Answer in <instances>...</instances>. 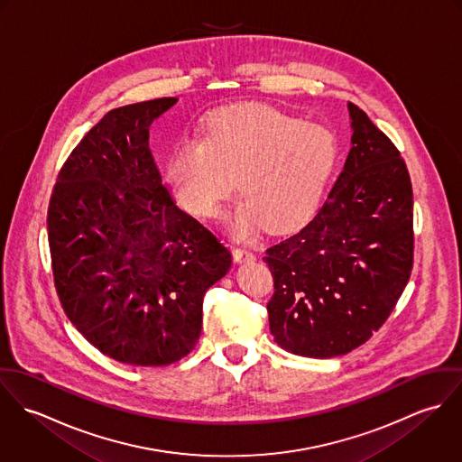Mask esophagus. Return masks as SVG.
Returning a JSON list of instances; mask_svg holds the SVG:
<instances>
[{
	"mask_svg": "<svg viewBox=\"0 0 462 462\" xmlns=\"http://www.w3.org/2000/svg\"><path fill=\"white\" fill-rule=\"evenodd\" d=\"M233 258L236 263H249V262L256 260L254 253H251L247 249H233Z\"/></svg>",
	"mask_w": 462,
	"mask_h": 462,
	"instance_id": "esophagus-1",
	"label": "esophagus"
}]
</instances>
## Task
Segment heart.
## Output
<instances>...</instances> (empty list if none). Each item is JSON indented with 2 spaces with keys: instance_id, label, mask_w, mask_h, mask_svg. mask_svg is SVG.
<instances>
[{
  "instance_id": "obj_1",
  "label": "heart",
  "mask_w": 462,
  "mask_h": 462,
  "mask_svg": "<svg viewBox=\"0 0 462 462\" xmlns=\"http://www.w3.org/2000/svg\"><path fill=\"white\" fill-rule=\"evenodd\" d=\"M339 160L337 136L277 108L244 103L217 110L202 140H187L167 160L178 200L199 217H215L235 180L244 199L231 217L238 236L266 226L291 231L319 208Z\"/></svg>"
}]
</instances>
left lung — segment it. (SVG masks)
Returning <instances> with one entry per match:
<instances>
[{
    "instance_id": "8db88e82",
    "label": "left lung",
    "mask_w": 462,
    "mask_h": 462,
    "mask_svg": "<svg viewBox=\"0 0 462 462\" xmlns=\"http://www.w3.org/2000/svg\"><path fill=\"white\" fill-rule=\"evenodd\" d=\"M352 147L329 196L299 233L266 249L273 341L328 359L386 322L412 268V187L400 152L348 103Z\"/></svg>"
}]
</instances>
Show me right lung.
Listing matches in <instances>:
<instances>
[{
    "label": "right lung",
    "mask_w": 462,
    "mask_h": 462,
    "mask_svg": "<svg viewBox=\"0 0 462 462\" xmlns=\"http://www.w3.org/2000/svg\"><path fill=\"white\" fill-rule=\"evenodd\" d=\"M178 103L110 110L67 158L48 209L53 277L70 324L133 366L180 361L198 343L202 299L231 253L163 187L149 128Z\"/></svg>",
    "instance_id": "obj_1"
}]
</instances>
